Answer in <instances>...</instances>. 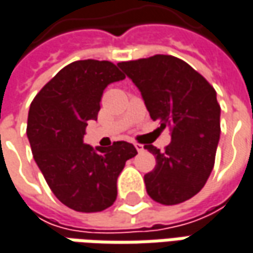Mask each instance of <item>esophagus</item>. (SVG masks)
I'll return each instance as SVG.
<instances>
[{
    "mask_svg": "<svg viewBox=\"0 0 253 253\" xmlns=\"http://www.w3.org/2000/svg\"><path fill=\"white\" fill-rule=\"evenodd\" d=\"M134 147H135V150H137L138 153H143V151H144V145H143V144L135 143V144H134Z\"/></svg>",
    "mask_w": 253,
    "mask_h": 253,
    "instance_id": "obj_1",
    "label": "esophagus"
}]
</instances>
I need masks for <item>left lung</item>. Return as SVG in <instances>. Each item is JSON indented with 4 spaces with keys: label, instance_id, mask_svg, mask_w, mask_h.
I'll list each match as a JSON object with an SVG mask.
<instances>
[{
    "label": "left lung",
    "instance_id": "left-lung-1",
    "mask_svg": "<svg viewBox=\"0 0 253 253\" xmlns=\"http://www.w3.org/2000/svg\"><path fill=\"white\" fill-rule=\"evenodd\" d=\"M141 92L153 120L170 127V143L155 155L144 175L148 196L161 205H179L197 195L214 167L220 140V105L203 75L178 57L155 54L118 64Z\"/></svg>",
    "mask_w": 253,
    "mask_h": 253
}]
</instances>
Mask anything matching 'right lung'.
Here are the masks:
<instances>
[{
    "instance_id": "right-lung-1",
    "label": "right lung",
    "mask_w": 253,
    "mask_h": 253,
    "mask_svg": "<svg viewBox=\"0 0 253 253\" xmlns=\"http://www.w3.org/2000/svg\"><path fill=\"white\" fill-rule=\"evenodd\" d=\"M125 78L110 61L80 60L60 70L32 100L26 133L33 158L54 196L75 211L96 213L113 205L119 175L137 154L127 141L96 148L84 143L105 88Z\"/></svg>"
}]
</instances>
